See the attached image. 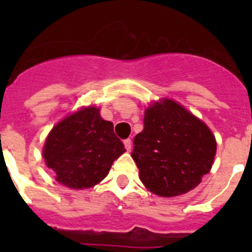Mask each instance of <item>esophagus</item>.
Here are the masks:
<instances>
[{
    "label": "esophagus",
    "instance_id": "obj_1",
    "mask_svg": "<svg viewBox=\"0 0 252 252\" xmlns=\"http://www.w3.org/2000/svg\"><path fill=\"white\" fill-rule=\"evenodd\" d=\"M124 145H125V149L127 151L131 150V146H132V144H131V140L130 139H126L124 140Z\"/></svg>",
    "mask_w": 252,
    "mask_h": 252
}]
</instances>
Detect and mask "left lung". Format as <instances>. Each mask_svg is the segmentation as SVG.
<instances>
[{"mask_svg": "<svg viewBox=\"0 0 252 252\" xmlns=\"http://www.w3.org/2000/svg\"><path fill=\"white\" fill-rule=\"evenodd\" d=\"M216 140L206 125L171 99L145 110L132 159L150 192L175 197L192 190L212 168Z\"/></svg>", "mask_w": 252, "mask_h": 252, "instance_id": "left-lung-1", "label": "left lung"}]
</instances>
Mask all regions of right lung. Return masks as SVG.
<instances>
[{"label":"right lung","instance_id":"obj_1","mask_svg":"<svg viewBox=\"0 0 252 252\" xmlns=\"http://www.w3.org/2000/svg\"><path fill=\"white\" fill-rule=\"evenodd\" d=\"M125 151L124 144L113 132L112 122L104 121L98 108L88 107L53 127L43 157L60 184L83 189L104 179L113 161Z\"/></svg>","mask_w":252,"mask_h":252}]
</instances>
